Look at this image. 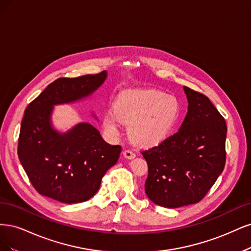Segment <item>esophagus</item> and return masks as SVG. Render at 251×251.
<instances>
[{"label": "esophagus", "instance_id": "obj_1", "mask_svg": "<svg viewBox=\"0 0 251 251\" xmlns=\"http://www.w3.org/2000/svg\"><path fill=\"white\" fill-rule=\"evenodd\" d=\"M123 156L127 159H132L135 157V154L130 150H125V151H123Z\"/></svg>", "mask_w": 251, "mask_h": 251}]
</instances>
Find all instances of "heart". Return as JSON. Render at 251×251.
<instances>
[{
    "mask_svg": "<svg viewBox=\"0 0 251 251\" xmlns=\"http://www.w3.org/2000/svg\"><path fill=\"white\" fill-rule=\"evenodd\" d=\"M176 97L157 90H136L120 94L114 109L103 116V127L112 136L121 134L122 123L130 125L129 135L139 146L160 144L172 133L180 117Z\"/></svg>",
    "mask_w": 251,
    "mask_h": 251,
    "instance_id": "1",
    "label": "heart"
}]
</instances>
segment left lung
Instances as JSON below:
<instances>
[{
	"label": "left lung",
	"mask_w": 251,
	"mask_h": 251,
	"mask_svg": "<svg viewBox=\"0 0 251 251\" xmlns=\"http://www.w3.org/2000/svg\"><path fill=\"white\" fill-rule=\"evenodd\" d=\"M188 112L178 132L142 152L148 164L145 192L157 205L176 208L199 202L225 166L227 127L206 96L183 86Z\"/></svg>",
	"instance_id": "left-lung-1"
}]
</instances>
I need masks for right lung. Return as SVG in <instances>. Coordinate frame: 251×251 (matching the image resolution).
I'll list each match as a JSON object with an SVG mask.
<instances>
[{"label":"right lung","mask_w":251,"mask_h":251,"mask_svg":"<svg viewBox=\"0 0 251 251\" xmlns=\"http://www.w3.org/2000/svg\"><path fill=\"white\" fill-rule=\"evenodd\" d=\"M106 78V71L59 78L27 106L21 124L18 154L40 195L68 204L84 202L98 192L102 177L117 164L122 148L105 142L92 124L81 122L60 132L52 122L55 105L88 98Z\"/></svg>","instance_id":"1"}]
</instances>
